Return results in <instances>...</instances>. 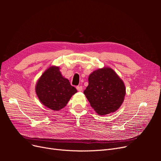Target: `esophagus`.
Instances as JSON below:
<instances>
[{
    "label": "esophagus",
    "mask_w": 161,
    "mask_h": 161,
    "mask_svg": "<svg viewBox=\"0 0 161 161\" xmlns=\"http://www.w3.org/2000/svg\"><path fill=\"white\" fill-rule=\"evenodd\" d=\"M76 89H77L78 91H82V86H76Z\"/></svg>",
    "instance_id": "esophagus-1"
}]
</instances>
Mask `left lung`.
<instances>
[{"label":"left lung","instance_id":"1","mask_svg":"<svg viewBox=\"0 0 161 161\" xmlns=\"http://www.w3.org/2000/svg\"><path fill=\"white\" fill-rule=\"evenodd\" d=\"M84 94L99 115L115 112L122 104L125 95L124 82L114 70L103 68L92 72Z\"/></svg>","mask_w":161,"mask_h":161}]
</instances>
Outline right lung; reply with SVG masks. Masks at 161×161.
<instances>
[{"mask_svg": "<svg viewBox=\"0 0 161 161\" xmlns=\"http://www.w3.org/2000/svg\"><path fill=\"white\" fill-rule=\"evenodd\" d=\"M36 91L42 104L54 111L64 108L77 92L57 66L50 67L43 73L36 84Z\"/></svg>", "mask_w": 161, "mask_h": 161, "instance_id": "obj_1", "label": "right lung"}]
</instances>
